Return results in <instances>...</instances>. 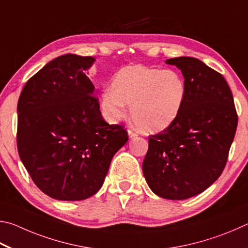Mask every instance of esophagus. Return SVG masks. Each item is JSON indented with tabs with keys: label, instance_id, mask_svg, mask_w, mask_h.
<instances>
[{
	"label": "esophagus",
	"instance_id": "1",
	"mask_svg": "<svg viewBox=\"0 0 248 248\" xmlns=\"http://www.w3.org/2000/svg\"><path fill=\"white\" fill-rule=\"evenodd\" d=\"M127 133H128V136H129V138H134V137H136V136H137V133H136V132H134L133 129H128Z\"/></svg>",
	"mask_w": 248,
	"mask_h": 248
}]
</instances>
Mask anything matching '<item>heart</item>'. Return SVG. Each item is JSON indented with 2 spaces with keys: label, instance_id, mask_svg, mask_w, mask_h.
I'll list each match as a JSON object with an SVG mask.
<instances>
[{
  "label": "heart",
  "instance_id": "b5f03b06",
  "mask_svg": "<svg viewBox=\"0 0 248 248\" xmlns=\"http://www.w3.org/2000/svg\"><path fill=\"white\" fill-rule=\"evenodd\" d=\"M186 84L174 69L129 65L115 74L101 95L108 120L117 121L131 106V116L144 133H158L174 123L184 107Z\"/></svg>",
  "mask_w": 248,
  "mask_h": 248
}]
</instances>
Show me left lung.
<instances>
[{
	"mask_svg": "<svg viewBox=\"0 0 248 248\" xmlns=\"http://www.w3.org/2000/svg\"><path fill=\"white\" fill-rule=\"evenodd\" d=\"M183 74L184 107L174 123L150 135L142 172L158 196L182 201L219 179L235 136L237 113L227 80L201 60L166 61Z\"/></svg>",
	"mask_w": 248,
	"mask_h": 248,
	"instance_id": "8db88e82",
	"label": "left lung"
}]
</instances>
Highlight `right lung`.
I'll return each instance as SVG.
<instances>
[{
	"mask_svg": "<svg viewBox=\"0 0 248 248\" xmlns=\"http://www.w3.org/2000/svg\"><path fill=\"white\" fill-rule=\"evenodd\" d=\"M94 59L65 54L28 79L19 95L17 149L38 188L59 201L93 196L113 155L128 140L108 124L94 86L85 74Z\"/></svg>",
	"mask_w": 248,
	"mask_h": 248,
	"instance_id": "right-lung-1",
	"label": "right lung"
}]
</instances>
